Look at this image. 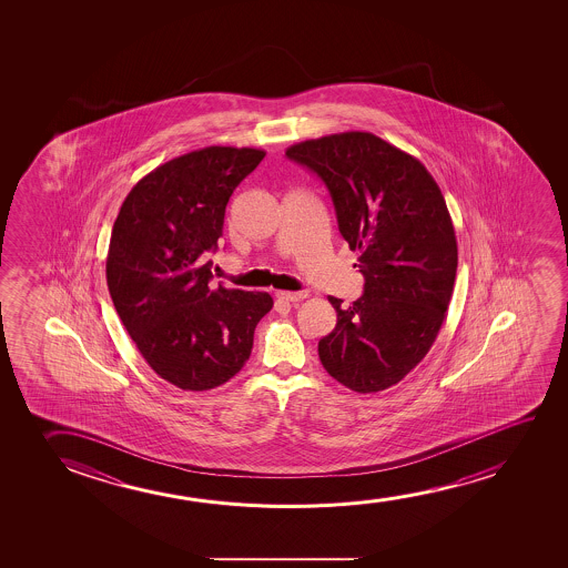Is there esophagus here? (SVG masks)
<instances>
[{
  "label": "esophagus",
  "instance_id": "obj_1",
  "mask_svg": "<svg viewBox=\"0 0 568 568\" xmlns=\"http://www.w3.org/2000/svg\"><path fill=\"white\" fill-rule=\"evenodd\" d=\"M277 298L285 301V303H298V301L306 298V293H304V291H295V293H291V291H280Z\"/></svg>",
  "mask_w": 568,
  "mask_h": 568
}]
</instances>
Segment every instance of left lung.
Wrapping results in <instances>:
<instances>
[{
	"mask_svg": "<svg viewBox=\"0 0 568 568\" xmlns=\"http://www.w3.org/2000/svg\"><path fill=\"white\" fill-rule=\"evenodd\" d=\"M285 155L326 184L365 277L349 306L327 296L337 324L320 339V361L353 392H382L425 358L450 304L458 244L443 192L420 161L374 133L301 141Z\"/></svg>",
	"mask_w": 568,
	"mask_h": 568,
	"instance_id": "1",
	"label": "left lung"
}]
</instances>
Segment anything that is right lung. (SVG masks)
I'll use <instances>...</instances> for the list:
<instances>
[{"label":"right lung","instance_id":"add662e5","mask_svg":"<svg viewBox=\"0 0 568 568\" xmlns=\"http://www.w3.org/2000/svg\"><path fill=\"white\" fill-rule=\"evenodd\" d=\"M252 148L197 149L156 166L120 207L106 257L110 296L141 357L186 392L217 388L248 361L267 293L210 285L234 187L262 163Z\"/></svg>","mask_w":568,"mask_h":568}]
</instances>
